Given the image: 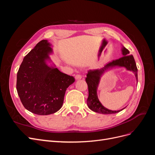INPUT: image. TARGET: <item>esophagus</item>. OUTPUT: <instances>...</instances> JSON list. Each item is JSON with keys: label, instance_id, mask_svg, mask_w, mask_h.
Instances as JSON below:
<instances>
[{"label": "esophagus", "instance_id": "34e87169", "mask_svg": "<svg viewBox=\"0 0 155 155\" xmlns=\"http://www.w3.org/2000/svg\"><path fill=\"white\" fill-rule=\"evenodd\" d=\"M82 78V76L81 75H79V74H76V76H75V79H76V80H78V79H80Z\"/></svg>", "mask_w": 155, "mask_h": 155}]
</instances>
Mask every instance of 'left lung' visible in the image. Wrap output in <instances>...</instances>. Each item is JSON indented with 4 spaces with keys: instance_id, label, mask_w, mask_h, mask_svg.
I'll list each match as a JSON object with an SVG mask.
<instances>
[{
    "instance_id": "8db88e82",
    "label": "left lung",
    "mask_w": 155,
    "mask_h": 155,
    "mask_svg": "<svg viewBox=\"0 0 155 155\" xmlns=\"http://www.w3.org/2000/svg\"><path fill=\"white\" fill-rule=\"evenodd\" d=\"M121 52H122L123 55L122 58L112 61V62L108 63L104 68L100 70H90L88 72L85 80L88 88L87 105L91 110L98 112V113L110 114L117 113V112H119L125 109L124 108V109L119 110H111L107 109L104 106L102 105L99 99H98L97 94V87L101 76L107 70L112 68L124 67L127 70L133 72L138 83V69L133 56L132 55H129V51L124 46H122V48H121Z\"/></svg>"
}]
</instances>
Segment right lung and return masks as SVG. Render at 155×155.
Returning a JSON list of instances; mask_svg holds the SVG:
<instances>
[{
	"instance_id": "right-lung-1",
	"label": "right lung",
	"mask_w": 155,
	"mask_h": 155,
	"mask_svg": "<svg viewBox=\"0 0 155 155\" xmlns=\"http://www.w3.org/2000/svg\"><path fill=\"white\" fill-rule=\"evenodd\" d=\"M51 44L42 40L23 59L17 76V91L28 110L38 115L54 114L61 108L67 88L75 81L51 62Z\"/></svg>"
}]
</instances>
